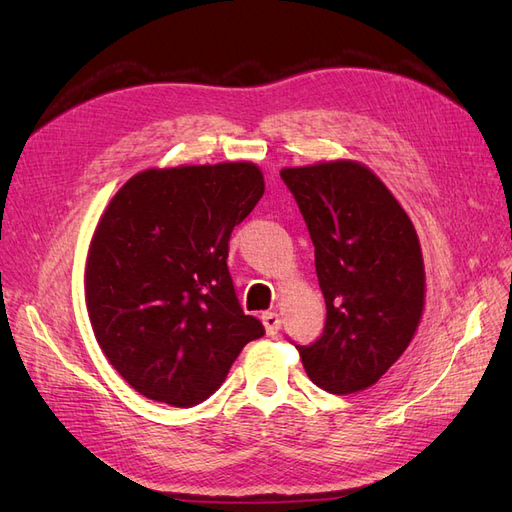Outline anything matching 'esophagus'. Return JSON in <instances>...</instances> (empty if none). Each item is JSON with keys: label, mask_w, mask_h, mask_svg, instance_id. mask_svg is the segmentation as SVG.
<instances>
[{"label": "esophagus", "mask_w": 512, "mask_h": 512, "mask_svg": "<svg viewBox=\"0 0 512 512\" xmlns=\"http://www.w3.org/2000/svg\"><path fill=\"white\" fill-rule=\"evenodd\" d=\"M262 322H265L267 335H275L282 327V320H280V314H277V312H265V314H262Z\"/></svg>", "instance_id": "obj_1"}]
</instances>
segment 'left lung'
I'll return each mask as SVG.
<instances>
[{
  "label": "left lung",
  "mask_w": 512,
  "mask_h": 512,
  "mask_svg": "<svg viewBox=\"0 0 512 512\" xmlns=\"http://www.w3.org/2000/svg\"><path fill=\"white\" fill-rule=\"evenodd\" d=\"M314 243L327 303L324 331L297 346L309 380L348 395L376 384L408 348L425 301L416 230L369 168L348 162L284 168Z\"/></svg>",
  "instance_id": "8db88e82"
}]
</instances>
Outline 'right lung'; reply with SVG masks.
Returning a JSON list of instances; mask_svg holds the SVG:
<instances>
[{
  "label": "right lung",
  "instance_id": "1",
  "mask_svg": "<svg viewBox=\"0 0 512 512\" xmlns=\"http://www.w3.org/2000/svg\"><path fill=\"white\" fill-rule=\"evenodd\" d=\"M262 194L250 162L151 168L106 207L89 247L87 309L106 359L141 395L196 406L265 335L226 265L232 230Z\"/></svg>",
  "mask_w": 512,
  "mask_h": 512
}]
</instances>
